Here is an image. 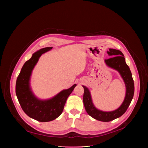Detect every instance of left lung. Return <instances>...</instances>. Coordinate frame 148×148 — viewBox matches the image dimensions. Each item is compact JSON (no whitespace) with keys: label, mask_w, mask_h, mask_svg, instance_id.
Instances as JSON below:
<instances>
[{"label":"left lung","mask_w":148,"mask_h":148,"mask_svg":"<svg viewBox=\"0 0 148 148\" xmlns=\"http://www.w3.org/2000/svg\"><path fill=\"white\" fill-rule=\"evenodd\" d=\"M107 54L112 57L104 60L106 65L118 71L125 84V97L121 106L116 110L111 112H104L98 109L93 104L89 89L85 86H82L84 88L83 101L86 112L93 118L102 122L113 121L125 113L133 99L134 93V80L123 53L120 50L109 49V50L107 51Z\"/></svg>","instance_id":"obj_1"}]
</instances>
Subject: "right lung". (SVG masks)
I'll return each mask as SVG.
<instances>
[{
    "label": "right lung",
    "instance_id": "add662e5",
    "mask_svg": "<svg viewBox=\"0 0 148 148\" xmlns=\"http://www.w3.org/2000/svg\"><path fill=\"white\" fill-rule=\"evenodd\" d=\"M52 48L45 47L35 52L23 65L15 84V93L23 110L30 118L40 122H49L58 118L63 112L68 97L77 86L74 84L47 99H41L34 95L30 84L32 71L42 54Z\"/></svg>",
    "mask_w": 148,
    "mask_h": 148
}]
</instances>
